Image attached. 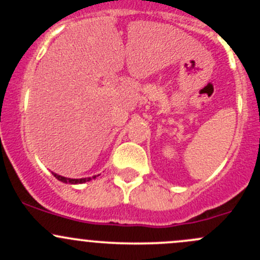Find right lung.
<instances>
[{
	"label": "right lung",
	"mask_w": 260,
	"mask_h": 260,
	"mask_svg": "<svg viewBox=\"0 0 260 260\" xmlns=\"http://www.w3.org/2000/svg\"><path fill=\"white\" fill-rule=\"evenodd\" d=\"M52 175H54V176L56 177L57 180L61 181V182L72 183V185H75V183H84V182H86V181H90L91 179H95V177H96V176H93V177H85V179H68V177L60 176V175L54 174V172H52Z\"/></svg>",
	"instance_id": "add662e5"
}]
</instances>
